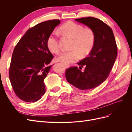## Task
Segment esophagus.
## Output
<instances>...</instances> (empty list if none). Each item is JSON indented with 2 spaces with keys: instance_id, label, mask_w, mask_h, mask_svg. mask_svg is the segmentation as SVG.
I'll list each match as a JSON object with an SVG mask.
<instances>
[{
  "instance_id": "obj_1",
  "label": "esophagus",
  "mask_w": 132,
  "mask_h": 132,
  "mask_svg": "<svg viewBox=\"0 0 132 132\" xmlns=\"http://www.w3.org/2000/svg\"><path fill=\"white\" fill-rule=\"evenodd\" d=\"M63 65H64V66L66 68H69L70 66L69 65H68V64H64L63 63Z\"/></svg>"
}]
</instances>
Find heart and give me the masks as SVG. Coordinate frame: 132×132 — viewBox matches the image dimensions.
<instances>
[{"mask_svg": "<svg viewBox=\"0 0 132 132\" xmlns=\"http://www.w3.org/2000/svg\"><path fill=\"white\" fill-rule=\"evenodd\" d=\"M59 32L73 38L70 51H64L59 54L57 59L64 64H70L76 62L80 57L88 54L94 46L95 34L90 28L72 21H68L60 27ZM59 35L57 32H53L47 40V45L49 50L57 54L60 51L58 40Z\"/></svg>", "mask_w": 132, "mask_h": 132, "instance_id": "b5f03b06", "label": "heart"}]
</instances>
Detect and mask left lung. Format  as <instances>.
<instances>
[{"label":"left lung","mask_w":132,"mask_h":132,"mask_svg":"<svg viewBox=\"0 0 132 132\" xmlns=\"http://www.w3.org/2000/svg\"><path fill=\"white\" fill-rule=\"evenodd\" d=\"M90 27L95 34V42L89 56L78 63V67L65 70L67 80L80 90L95 88L109 77L117 55V46L112 30L104 22L93 17L75 19ZM84 66L85 71L81 69Z\"/></svg>","instance_id":"obj_1"}]
</instances>
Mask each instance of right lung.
I'll return each mask as SVG.
<instances>
[{"instance_id":"1","label":"right lung","mask_w":132,"mask_h":132,"mask_svg":"<svg viewBox=\"0 0 132 132\" xmlns=\"http://www.w3.org/2000/svg\"><path fill=\"white\" fill-rule=\"evenodd\" d=\"M60 22V20L54 19L38 23L26 31L14 48L9 79L15 94L23 101L36 102L45 93L43 80L54 57L47 40Z\"/></svg>"}]
</instances>
